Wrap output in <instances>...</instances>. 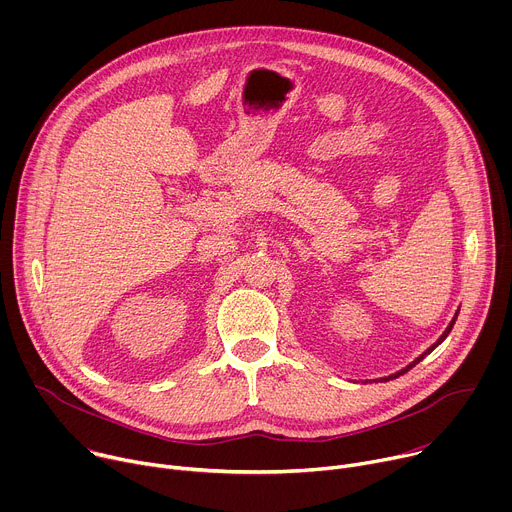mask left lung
<instances>
[{"mask_svg": "<svg viewBox=\"0 0 512 512\" xmlns=\"http://www.w3.org/2000/svg\"><path fill=\"white\" fill-rule=\"evenodd\" d=\"M458 314H460V310H456V314H454V318H452V322H450V324H448V328H446V330H444V334H442V336H440V338H437V340H435V342H433V344H431V346H429V348H427V350H425V352H421V354H419V356H417V358H415V360H413V362H409V364H407V367H405V369H401V371H397V373H393V375H389V377H381V379H375V381H381V383H385V381H391V379H397V377H401V375H403V373H407V371H409V369H413V367H415V364H417V362H419V360H423V358H425V356H427V354H429V352H431V350H435V348H437V346H440V344H442V342H444V340H446V338H448V334H450V332H452V328H454V324H456V318H458Z\"/></svg>", "mask_w": 512, "mask_h": 512, "instance_id": "obj_1", "label": "left lung"}]
</instances>
